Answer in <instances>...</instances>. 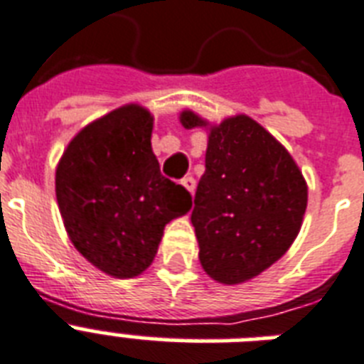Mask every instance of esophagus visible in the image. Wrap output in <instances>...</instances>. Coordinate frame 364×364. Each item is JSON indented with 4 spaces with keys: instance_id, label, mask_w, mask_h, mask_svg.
<instances>
[{
    "instance_id": "34e87169",
    "label": "esophagus",
    "mask_w": 364,
    "mask_h": 364,
    "mask_svg": "<svg viewBox=\"0 0 364 364\" xmlns=\"http://www.w3.org/2000/svg\"><path fill=\"white\" fill-rule=\"evenodd\" d=\"M181 185L185 188H187L188 193L193 194L194 193V188H196V179H194L193 176H187V177H183L181 179Z\"/></svg>"
}]
</instances>
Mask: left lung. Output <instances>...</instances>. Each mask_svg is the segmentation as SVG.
<instances>
[{
  "label": "left lung",
  "mask_w": 364,
  "mask_h": 364,
  "mask_svg": "<svg viewBox=\"0 0 364 364\" xmlns=\"http://www.w3.org/2000/svg\"><path fill=\"white\" fill-rule=\"evenodd\" d=\"M181 122L205 126L191 111ZM306 204L299 166L259 122L238 115L213 126L191 213L202 268L225 285L259 276L291 247Z\"/></svg>",
  "instance_id": "1"
}]
</instances>
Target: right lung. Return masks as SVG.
<instances>
[{
    "label": "right lung",
    "instance_id": "right-lung-1",
    "mask_svg": "<svg viewBox=\"0 0 364 364\" xmlns=\"http://www.w3.org/2000/svg\"><path fill=\"white\" fill-rule=\"evenodd\" d=\"M153 117L139 105L82 128L56 168V200L77 251L105 274L139 276L153 262L164 227L193 198L166 179L151 149Z\"/></svg>",
    "mask_w": 364,
    "mask_h": 364
}]
</instances>
